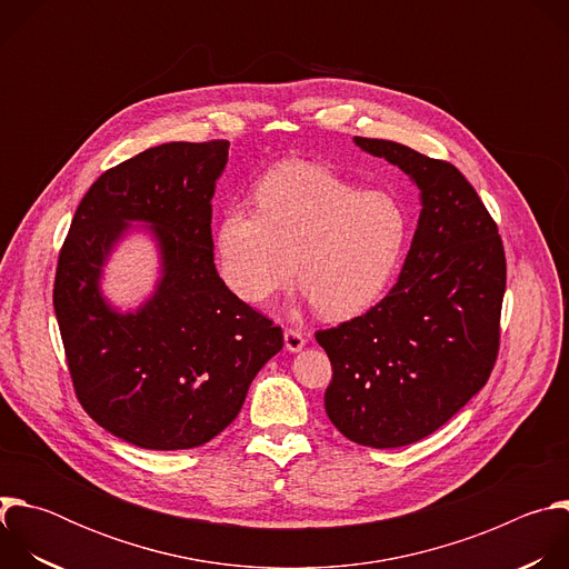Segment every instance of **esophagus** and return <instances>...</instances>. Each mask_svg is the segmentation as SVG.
<instances>
[{"instance_id": "esophagus-1", "label": "esophagus", "mask_w": 569, "mask_h": 569, "mask_svg": "<svg viewBox=\"0 0 569 569\" xmlns=\"http://www.w3.org/2000/svg\"><path fill=\"white\" fill-rule=\"evenodd\" d=\"M283 340H286V349L288 351H301L306 347L303 333L299 329H292V327L283 331Z\"/></svg>"}]
</instances>
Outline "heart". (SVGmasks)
Returning a JSON list of instances; mask_svg holds the SVG:
<instances>
[{"mask_svg": "<svg viewBox=\"0 0 569 569\" xmlns=\"http://www.w3.org/2000/svg\"><path fill=\"white\" fill-rule=\"evenodd\" d=\"M257 209L222 211L213 252L222 283L263 306L297 277L315 310L351 319L387 292L408 248L410 218L387 191H360L312 161H288L257 187Z\"/></svg>", "mask_w": 569, "mask_h": 569, "instance_id": "heart-1", "label": "heart"}]
</instances>
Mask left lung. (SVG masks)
Wrapping results in <instances>:
<instances>
[{"mask_svg":"<svg viewBox=\"0 0 569 569\" xmlns=\"http://www.w3.org/2000/svg\"><path fill=\"white\" fill-rule=\"evenodd\" d=\"M356 143L408 173L423 209L389 295L315 333L333 367L323 408L347 439L400 448L439 430L489 380L507 259L493 216L450 161L387 139Z\"/></svg>","mask_w":569,"mask_h":569,"instance_id":"left-lung-1","label":"left lung"}]
</instances>
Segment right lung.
<instances>
[{
	"label": "right lung",
	"mask_w": 569,
	"mask_h": 569,
	"mask_svg": "<svg viewBox=\"0 0 569 569\" xmlns=\"http://www.w3.org/2000/svg\"><path fill=\"white\" fill-rule=\"evenodd\" d=\"M227 148V139L173 141L108 169L58 257L53 308L76 398L101 428L146 450L211 441L283 347L281 327L216 272L211 198ZM128 219L153 224L166 277L143 309L119 316L98 277Z\"/></svg>",
	"instance_id": "add662e5"
}]
</instances>
